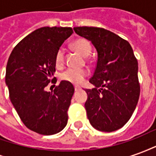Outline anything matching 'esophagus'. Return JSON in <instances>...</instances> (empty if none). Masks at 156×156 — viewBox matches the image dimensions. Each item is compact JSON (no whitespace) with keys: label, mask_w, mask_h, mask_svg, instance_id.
Listing matches in <instances>:
<instances>
[{"label":"esophagus","mask_w":156,"mask_h":156,"mask_svg":"<svg viewBox=\"0 0 156 156\" xmlns=\"http://www.w3.org/2000/svg\"><path fill=\"white\" fill-rule=\"evenodd\" d=\"M79 89H80V88H77V87H75V88H74V90H75V92L78 91V90H79Z\"/></svg>","instance_id":"34e87169"}]
</instances>
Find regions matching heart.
<instances>
[{"label": "heart", "instance_id": "heart-1", "mask_svg": "<svg viewBox=\"0 0 156 156\" xmlns=\"http://www.w3.org/2000/svg\"><path fill=\"white\" fill-rule=\"evenodd\" d=\"M72 47L80 53L83 57H87L91 52V45L88 42V40L84 38H78L75 40L72 43ZM65 52L62 48H59L55 56V64L57 67H62L64 62ZM88 75V71L87 69H73V68H68L62 73L60 75V78L62 81L68 82L73 84H80L83 82L85 78Z\"/></svg>", "mask_w": 156, "mask_h": 156}]
</instances>
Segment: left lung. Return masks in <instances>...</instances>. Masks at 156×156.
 Instances as JSON below:
<instances>
[{
  "label": "left lung",
  "mask_w": 156,
  "mask_h": 156,
  "mask_svg": "<svg viewBox=\"0 0 156 156\" xmlns=\"http://www.w3.org/2000/svg\"><path fill=\"white\" fill-rule=\"evenodd\" d=\"M73 30L91 41L98 52L94 73L89 80L94 88L85 90L88 120L99 131L117 130L132 116L140 93L133 49L126 40L106 29L78 27Z\"/></svg>",
  "instance_id": "8db88e82"
}]
</instances>
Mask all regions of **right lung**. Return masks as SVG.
I'll return each instance as SVG.
<instances>
[{
	"instance_id": "obj_1",
	"label": "right lung",
	"mask_w": 156,
	"mask_h": 156,
	"mask_svg": "<svg viewBox=\"0 0 156 156\" xmlns=\"http://www.w3.org/2000/svg\"><path fill=\"white\" fill-rule=\"evenodd\" d=\"M73 33L71 27L37 29L22 39L9 57L5 83L11 102L23 124L40 134H57L68 123L73 84L62 81L51 92L45 88L50 82L56 83V52Z\"/></svg>"
}]
</instances>
